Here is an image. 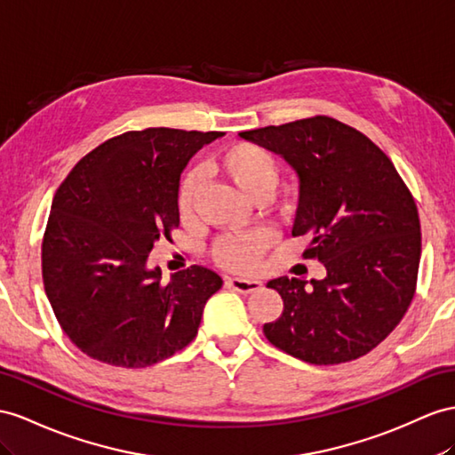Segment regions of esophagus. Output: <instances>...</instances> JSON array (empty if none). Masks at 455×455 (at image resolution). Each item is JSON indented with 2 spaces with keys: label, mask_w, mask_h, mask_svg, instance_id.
Returning a JSON list of instances; mask_svg holds the SVG:
<instances>
[{
  "label": "esophagus",
  "mask_w": 455,
  "mask_h": 455,
  "mask_svg": "<svg viewBox=\"0 0 455 455\" xmlns=\"http://www.w3.org/2000/svg\"><path fill=\"white\" fill-rule=\"evenodd\" d=\"M227 286L232 288V290H236V292L250 294V292H255V290L261 288V281H258V278L230 276V278H227Z\"/></svg>",
  "instance_id": "1"
}]
</instances>
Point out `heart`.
Returning a JSON list of instances; mask_svg holds the SVG:
<instances>
[{"instance_id": "obj_1", "label": "heart", "mask_w": 455, "mask_h": 455, "mask_svg": "<svg viewBox=\"0 0 455 455\" xmlns=\"http://www.w3.org/2000/svg\"><path fill=\"white\" fill-rule=\"evenodd\" d=\"M212 167L227 179L250 202L269 197L278 182L276 163L269 151L255 144H235L212 159ZM197 192V177L188 174L179 190V212L188 215ZM273 243L271 230H255L250 235H228L219 238L213 246V258L227 269H250L259 261L265 250Z\"/></svg>"}]
</instances>
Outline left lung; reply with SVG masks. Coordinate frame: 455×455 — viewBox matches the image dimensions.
Masks as SVG:
<instances>
[{
    "mask_svg": "<svg viewBox=\"0 0 455 455\" xmlns=\"http://www.w3.org/2000/svg\"><path fill=\"white\" fill-rule=\"evenodd\" d=\"M240 138L281 156L298 174L292 236L327 276L267 283L284 301L263 324L273 346L313 365H339L377 347L410 307L421 225L417 205L384 151L331 116L265 126Z\"/></svg>",
    "mask_w": 455,
    "mask_h": 455,
    "instance_id": "obj_1",
    "label": "left lung"
}]
</instances>
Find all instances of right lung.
<instances>
[{
    "label": "right lung",
    "mask_w": 455,
    "mask_h": 455,
    "mask_svg": "<svg viewBox=\"0 0 455 455\" xmlns=\"http://www.w3.org/2000/svg\"><path fill=\"white\" fill-rule=\"evenodd\" d=\"M223 132L146 128L80 159L53 196L42 243L45 296L71 342L101 363L140 369L180 352L223 278L202 265L161 283L148 255L180 225V174Z\"/></svg>",
    "instance_id": "1"
}]
</instances>
